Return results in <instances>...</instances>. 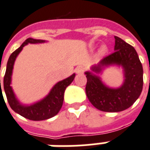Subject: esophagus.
Listing matches in <instances>:
<instances>
[{
  "instance_id": "obj_1",
  "label": "esophagus",
  "mask_w": 150,
  "mask_h": 150,
  "mask_svg": "<svg viewBox=\"0 0 150 150\" xmlns=\"http://www.w3.org/2000/svg\"><path fill=\"white\" fill-rule=\"evenodd\" d=\"M84 71H85V68H84V67L83 66H79L76 67V69H75V71H76V73L77 74H83L84 72Z\"/></svg>"
}]
</instances>
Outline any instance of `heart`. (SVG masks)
Returning <instances> with one entry per match:
<instances>
[{"instance_id": "heart-1", "label": "heart", "mask_w": 150, "mask_h": 150, "mask_svg": "<svg viewBox=\"0 0 150 150\" xmlns=\"http://www.w3.org/2000/svg\"><path fill=\"white\" fill-rule=\"evenodd\" d=\"M106 52H107V47L105 45L102 46L100 49H99V53H100L101 55H104L105 53H106Z\"/></svg>"}]
</instances>
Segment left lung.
<instances>
[{"mask_svg":"<svg viewBox=\"0 0 150 150\" xmlns=\"http://www.w3.org/2000/svg\"><path fill=\"white\" fill-rule=\"evenodd\" d=\"M115 52L91 67L96 74L105 67L121 66L124 82L118 88H111L103 83L99 76L86 71V94L95 108L105 112H119L128 109L140 96L143 86V68L136 50L117 36H115Z\"/></svg>","mask_w":150,"mask_h":150,"instance_id":"1","label":"left lung"}]
</instances>
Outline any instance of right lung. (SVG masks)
Instances as JSON below:
<instances>
[{
    "instance_id": "1",
    "label": "right lung",
    "mask_w": 150,
    "mask_h": 150,
    "mask_svg": "<svg viewBox=\"0 0 150 150\" xmlns=\"http://www.w3.org/2000/svg\"><path fill=\"white\" fill-rule=\"evenodd\" d=\"M45 40H35V39L28 38L21 44V46L13 52L8 58L6 67V71L4 77V89L5 95L7 97L10 107L14 111L21 115L25 118L33 121H42L46 120L48 118L54 117L60 110L61 107L64 103V91L67 86H68L71 83L72 81L75 79V74H73L68 78L64 80L59 81L55 86H53L49 94L44 98L42 100L37 103H33L32 105H23L19 102L14 94L13 88L11 86L12 81V74H13V65L15 63L17 55L23 49V47L28 44H40L44 43ZM0 88L1 95V86L0 79ZM3 96V95H2Z\"/></svg>"
}]
</instances>
